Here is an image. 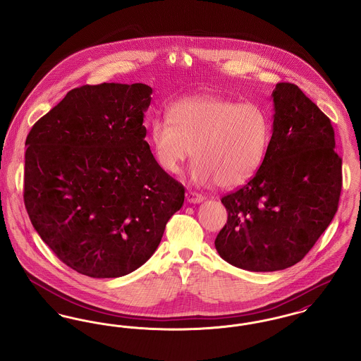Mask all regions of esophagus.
<instances>
[{
	"label": "esophagus",
	"mask_w": 361,
	"mask_h": 361,
	"mask_svg": "<svg viewBox=\"0 0 361 361\" xmlns=\"http://www.w3.org/2000/svg\"><path fill=\"white\" fill-rule=\"evenodd\" d=\"M185 197H187V202L192 203V204H197V203H202V202L206 200V197H204L203 195L196 193V192H192V190H188V192L185 193Z\"/></svg>",
	"instance_id": "obj_1"
}]
</instances>
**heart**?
<instances>
[{
	"mask_svg": "<svg viewBox=\"0 0 361 361\" xmlns=\"http://www.w3.org/2000/svg\"><path fill=\"white\" fill-rule=\"evenodd\" d=\"M271 137L272 123L264 105L193 96L173 103L168 121H152L149 139L162 171L177 174L193 149L190 180L230 189L257 173Z\"/></svg>",
	"mask_w": 361,
	"mask_h": 361,
	"instance_id": "b5f03b06",
	"label": "heart"
}]
</instances>
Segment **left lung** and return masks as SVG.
Listing matches in <instances>:
<instances>
[{"mask_svg":"<svg viewBox=\"0 0 361 361\" xmlns=\"http://www.w3.org/2000/svg\"><path fill=\"white\" fill-rule=\"evenodd\" d=\"M271 97L265 159L247 184L222 197L228 216L215 240L224 261L252 272L305 257L333 221L343 187L330 119L293 84H276Z\"/></svg>","mask_w":361,"mask_h":361,"instance_id":"8db88e82","label":"left lung"}]
</instances>
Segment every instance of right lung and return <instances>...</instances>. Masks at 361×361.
<instances>
[{
    "label": "right lung",
    "mask_w": 361,
    "mask_h": 361,
    "mask_svg": "<svg viewBox=\"0 0 361 361\" xmlns=\"http://www.w3.org/2000/svg\"><path fill=\"white\" fill-rule=\"evenodd\" d=\"M152 93L145 84L75 87L27 137V212L40 238L78 274L134 272L184 204V187L145 140Z\"/></svg>",
    "instance_id": "add662e5"
}]
</instances>
